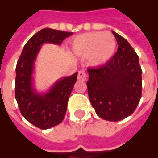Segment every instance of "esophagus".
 I'll use <instances>...</instances> for the list:
<instances>
[{"mask_svg":"<svg viewBox=\"0 0 158 158\" xmlns=\"http://www.w3.org/2000/svg\"><path fill=\"white\" fill-rule=\"evenodd\" d=\"M87 79V74L83 70H80L78 74V80L79 81H85Z\"/></svg>","mask_w":158,"mask_h":158,"instance_id":"34e87169","label":"esophagus"}]
</instances>
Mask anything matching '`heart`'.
Here are the masks:
<instances>
[{
	"instance_id": "heart-1",
	"label": "heart",
	"mask_w": 158,
	"mask_h": 158,
	"mask_svg": "<svg viewBox=\"0 0 158 158\" xmlns=\"http://www.w3.org/2000/svg\"><path fill=\"white\" fill-rule=\"evenodd\" d=\"M115 47L114 36L103 32L79 34L72 42L73 52L80 56H89V64L95 67L106 64L115 54Z\"/></svg>"
}]
</instances>
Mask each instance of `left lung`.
I'll return each instance as SVG.
<instances>
[{"label":"left lung","mask_w":158,"mask_h":158,"mask_svg":"<svg viewBox=\"0 0 158 158\" xmlns=\"http://www.w3.org/2000/svg\"><path fill=\"white\" fill-rule=\"evenodd\" d=\"M117 52L102 66L89 69V100L97 115L118 121L135 110L142 94V69L139 56L126 39L112 31Z\"/></svg>","instance_id":"left-lung-1"}]
</instances>
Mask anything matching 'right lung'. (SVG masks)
I'll return each instance as SVG.
<instances>
[{"mask_svg":"<svg viewBox=\"0 0 158 158\" xmlns=\"http://www.w3.org/2000/svg\"><path fill=\"white\" fill-rule=\"evenodd\" d=\"M72 34L49 28L38 31L23 47L17 62L15 92L19 108L26 120L42 130L50 129L63 120L78 72L58 79L46 92H38L33 77L35 61L43 44L60 46Z\"/></svg>","mask_w":158,"mask_h":158,"instance_id":"1","label":"right lung"}]
</instances>
